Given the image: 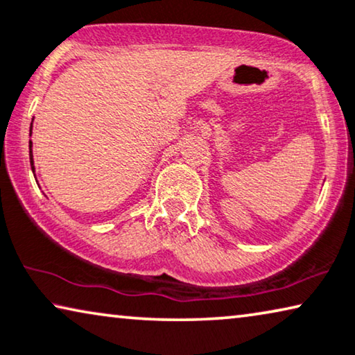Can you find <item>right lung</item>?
I'll return each instance as SVG.
<instances>
[{"label":"right lung","mask_w":355,"mask_h":355,"mask_svg":"<svg viewBox=\"0 0 355 355\" xmlns=\"http://www.w3.org/2000/svg\"><path fill=\"white\" fill-rule=\"evenodd\" d=\"M32 126H33V120H32V125H30V136H32ZM32 141H28V148H30V165H32V171L35 173V166H33V152H32Z\"/></svg>","instance_id":"add662e5"}]
</instances>
